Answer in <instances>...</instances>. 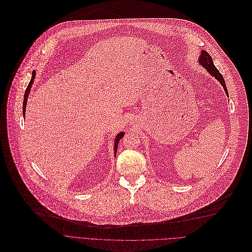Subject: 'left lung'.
I'll list each match as a JSON object with an SVG mask.
<instances>
[{
    "label": "left lung",
    "instance_id": "8db88e82",
    "mask_svg": "<svg viewBox=\"0 0 252 252\" xmlns=\"http://www.w3.org/2000/svg\"><path fill=\"white\" fill-rule=\"evenodd\" d=\"M198 62L200 63V64H202L203 66H205V67L208 69V71H209L213 76H215V77L221 83V85L223 86L224 91H225L226 94L228 95L227 88H226V85H225L223 76L220 74V72L219 71V69L215 66L214 62H213V59H212V57L210 56V54H208V53L206 52V50H203L202 54H200V58H199Z\"/></svg>",
    "mask_w": 252,
    "mask_h": 252
}]
</instances>
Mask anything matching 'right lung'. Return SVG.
I'll list each match as a JSON object with an SVG mask.
<instances>
[{"mask_svg":"<svg viewBox=\"0 0 252 252\" xmlns=\"http://www.w3.org/2000/svg\"><path fill=\"white\" fill-rule=\"evenodd\" d=\"M34 75H35V72H34V70L32 71V79H31V81H30V83H29V85H28V87H27V89H26V92H25V95H24V103H23V114H24V117H25V111H26V105H27V100H28V96H29V93H30V91H31V87H32V82H33V79H34ZM124 136V133H119L117 136H116V138H115V146H114V150H115V152L117 151V146H118V143H119V141L121 140V138Z\"/></svg>","mask_w":252,"mask_h":252,"instance_id":"1","label":"right lung"}]
</instances>
